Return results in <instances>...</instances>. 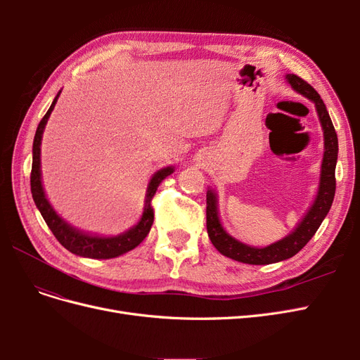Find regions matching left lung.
Wrapping results in <instances>:
<instances>
[{"label":"left lung","instance_id":"left-lung-1","mask_svg":"<svg viewBox=\"0 0 360 360\" xmlns=\"http://www.w3.org/2000/svg\"><path fill=\"white\" fill-rule=\"evenodd\" d=\"M287 79L294 90L303 94L304 97H308V99H311L315 103L323 126L324 156L321 163L320 188L317 198H315L309 212L303 217V221L299 224L296 230H294L288 237L282 238V240L266 248L248 246L236 240L231 236H228L219 222V216H217L216 195L213 191L207 192V233H209L213 246L219 250L222 255L246 264H271L296 255L299 250L311 240V237L317 233L326 214L330 210L335 197L338 136L329 112L326 110V105L321 101L320 94L315 91L307 81L299 78L297 75H287Z\"/></svg>","mask_w":360,"mask_h":360}]
</instances>
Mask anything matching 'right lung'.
I'll list each match as a JSON object with an SVG mask.
<instances>
[{"label": "right lung", "mask_w": 360, "mask_h": 360, "mask_svg": "<svg viewBox=\"0 0 360 360\" xmlns=\"http://www.w3.org/2000/svg\"><path fill=\"white\" fill-rule=\"evenodd\" d=\"M58 96H60V93L57 94L56 99H53L48 112L40 120V123L36 130V135H34V143H32V167H31V176H30L32 200H34L37 209L40 210L43 219H45L52 234L56 236L57 240L68 250H70L72 254H76L79 257H86V258H99V259L118 257V255L127 252V250H132L134 248H136L147 237L151 225H153V219H155V212H153V205H151V200H153L159 184L165 180L169 174H172L174 169L171 167L163 168V169L158 171L153 176V179L150 180L143 217H141L138 225L130 228V230L126 231L124 234H120L115 237H93V236L76 231L75 228L68 225L56 212H53V209L45 197V192H43L41 180H40L41 134H43V129H45V124L53 110V106H56V103H57Z\"/></svg>", "instance_id": "right-lung-1"}]
</instances>
